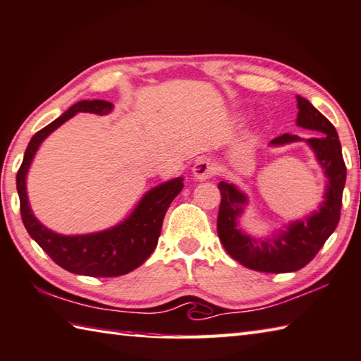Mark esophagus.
I'll return each mask as SVG.
<instances>
[{
	"label": "esophagus",
	"mask_w": 361,
	"mask_h": 361,
	"mask_svg": "<svg viewBox=\"0 0 361 361\" xmlns=\"http://www.w3.org/2000/svg\"><path fill=\"white\" fill-rule=\"evenodd\" d=\"M192 173L195 176V180H199V181H205V180L213 178V176L216 175L214 162L208 158H200L197 162L194 164Z\"/></svg>",
	"instance_id": "obj_1"
}]
</instances>
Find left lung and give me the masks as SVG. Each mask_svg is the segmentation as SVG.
<instances>
[{"instance_id": "left-lung-1", "label": "left lung", "mask_w": 361, "mask_h": 361, "mask_svg": "<svg viewBox=\"0 0 361 361\" xmlns=\"http://www.w3.org/2000/svg\"><path fill=\"white\" fill-rule=\"evenodd\" d=\"M298 116L297 126L310 129L319 137L306 139V143L316 153V158L326 176V191L319 212L295 221L286 231L268 238H252L241 232L237 219L243 213L246 195L237 186L221 181V205L218 213V235L222 246L231 257L241 265L255 271L287 273L297 271L316 257L326 238L335 232L343 205V191L345 185V164L341 152V142L333 124L305 99L297 96ZM298 135L283 134L273 139L270 145L279 147L286 143L300 142Z\"/></svg>"}]
</instances>
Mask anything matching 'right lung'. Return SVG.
Masks as SVG:
<instances>
[{"label": "right lung", "mask_w": 361, "mask_h": 361, "mask_svg": "<svg viewBox=\"0 0 361 361\" xmlns=\"http://www.w3.org/2000/svg\"><path fill=\"white\" fill-rule=\"evenodd\" d=\"M114 106L107 101H80L68 109L49 126L31 137L17 172V191L20 213L30 237L41 246L55 264L64 270L83 276L114 278L135 270L145 262L158 245L164 216L170 203L181 192L183 178H173L148 191L128 219L109 231L88 235H60L49 231L32 214L26 195V173L37 148L56 128L78 112L107 115Z\"/></svg>", "instance_id": "obj_1"}]
</instances>
